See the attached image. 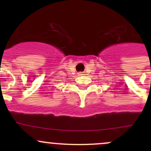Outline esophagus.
Segmentation results:
<instances>
[{"label": "esophagus", "mask_w": 151, "mask_h": 151, "mask_svg": "<svg viewBox=\"0 0 151 151\" xmlns=\"http://www.w3.org/2000/svg\"><path fill=\"white\" fill-rule=\"evenodd\" d=\"M78 75H79V76H83V75H84V73H83V72H79V73H78Z\"/></svg>", "instance_id": "obj_1"}]
</instances>
